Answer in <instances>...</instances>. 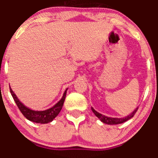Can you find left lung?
<instances>
[{"label": "left lung", "mask_w": 158, "mask_h": 158, "mask_svg": "<svg viewBox=\"0 0 158 158\" xmlns=\"http://www.w3.org/2000/svg\"><path fill=\"white\" fill-rule=\"evenodd\" d=\"M138 108H137V109H135L131 114H130L129 115L126 116L125 118H110V117H107V116L103 115V114L97 112L93 108H92V111H93L94 114H95V115H96L97 117H98V118L103 122V123L108 124V125H118V124H122L123 123V122H126V121H128L130 118H131L135 115V114L136 113V111H138Z\"/></svg>", "instance_id": "1"}]
</instances>
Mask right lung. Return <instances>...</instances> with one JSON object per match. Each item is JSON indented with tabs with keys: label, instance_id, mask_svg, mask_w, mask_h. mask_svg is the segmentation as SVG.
Returning a JSON list of instances; mask_svg holds the SVG:
<instances>
[{
	"label": "right lung",
	"instance_id": "obj_1",
	"mask_svg": "<svg viewBox=\"0 0 158 158\" xmlns=\"http://www.w3.org/2000/svg\"><path fill=\"white\" fill-rule=\"evenodd\" d=\"M10 91L11 95H12L13 98H14V102L17 104V107L20 109V111H21L22 114H23L25 118L28 120L31 121L33 122H36V123H40V124H47L49 122H52L57 115L60 113V111H61L62 108H63V103H64L65 98H66V91L67 89H66L64 94L63 95V98L56 103L54 106H52L50 109L45 110V111H33L28 108H27L26 106H23L19 99L17 98V97L16 96L15 94L14 93V92L12 91V89L10 88Z\"/></svg>",
	"mask_w": 158,
	"mask_h": 158
}]
</instances>
